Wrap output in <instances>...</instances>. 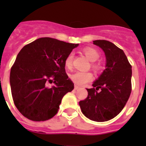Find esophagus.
I'll return each instance as SVG.
<instances>
[{
  "mask_svg": "<svg viewBox=\"0 0 146 146\" xmlns=\"http://www.w3.org/2000/svg\"><path fill=\"white\" fill-rule=\"evenodd\" d=\"M74 89H75V90H78L80 89V87L78 86V85H75Z\"/></svg>",
  "mask_w": 146,
  "mask_h": 146,
  "instance_id": "esophagus-1",
  "label": "esophagus"
}]
</instances>
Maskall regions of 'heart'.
<instances>
[{"mask_svg": "<svg viewBox=\"0 0 146 146\" xmlns=\"http://www.w3.org/2000/svg\"><path fill=\"white\" fill-rule=\"evenodd\" d=\"M83 53L91 62H95L100 58V54L98 53V51L95 50V48H91V47H86V48H84ZM73 53H70L68 55L66 60H65V65H66L68 68H71L72 64H73ZM92 67L95 69H98L99 66L97 64H92ZM70 78L74 83L82 85L86 83V82L90 81L93 78V76L90 72L78 71L70 75Z\"/></svg>", "mask_w": 146, "mask_h": 146, "instance_id": "obj_1", "label": "heart"}]
</instances>
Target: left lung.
<instances>
[{
    "label": "left lung",
    "mask_w": 146,
    "mask_h": 146,
    "mask_svg": "<svg viewBox=\"0 0 146 146\" xmlns=\"http://www.w3.org/2000/svg\"><path fill=\"white\" fill-rule=\"evenodd\" d=\"M93 44L104 51L105 69L93 82L94 88L87 89L88 98L79 105L87 118L103 122L114 118L126 105L131 92L132 70L123 51L115 44L107 40Z\"/></svg>",
    "instance_id": "left-lung-1"
}]
</instances>
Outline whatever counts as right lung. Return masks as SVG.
<instances>
[{"instance_id":"obj_1","label":"right lung","mask_w":146,"mask_h":146,"mask_svg":"<svg viewBox=\"0 0 146 146\" xmlns=\"http://www.w3.org/2000/svg\"><path fill=\"white\" fill-rule=\"evenodd\" d=\"M78 45L42 37L20 50L10 70V83L15 104L24 117L41 121L57 114L63 97L74 88L65 60ZM52 81L54 85L48 87Z\"/></svg>"}]
</instances>
